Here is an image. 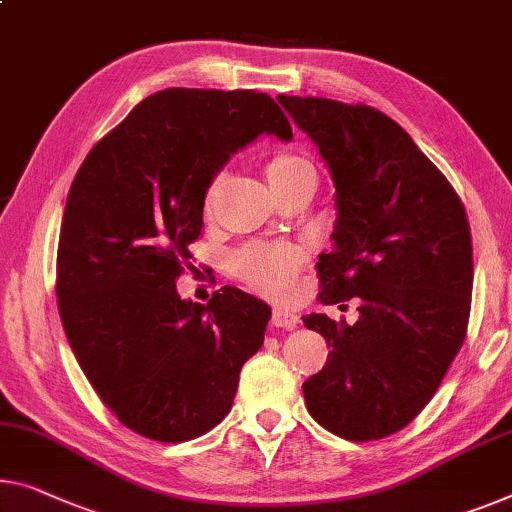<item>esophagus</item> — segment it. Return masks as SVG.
Masks as SVG:
<instances>
[{"label": "esophagus", "mask_w": 512, "mask_h": 512, "mask_svg": "<svg viewBox=\"0 0 512 512\" xmlns=\"http://www.w3.org/2000/svg\"><path fill=\"white\" fill-rule=\"evenodd\" d=\"M271 326H276V329L292 331V329H296V326H299V317H296L294 312H287V310H273Z\"/></svg>", "instance_id": "obj_1"}]
</instances>
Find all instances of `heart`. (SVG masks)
<instances>
[{
  "instance_id": "obj_1",
  "label": "heart",
  "mask_w": 512,
  "mask_h": 512,
  "mask_svg": "<svg viewBox=\"0 0 512 512\" xmlns=\"http://www.w3.org/2000/svg\"><path fill=\"white\" fill-rule=\"evenodd\" d=\"M269 181L276 193L301 183H317V170L308 158L301 154H276L266 167ZM225 181V172L213 174L204 186L202 209L213 211L218 190ZM308 253L301 246L292 243H246L236 248L230 257V269L236 278L253 287L255 292L271 296V299H285L296 285V278L303 269Z\"/></svg>"
}]
</instances>
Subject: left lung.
<instances>
[{
  "label": "left lung",
  "instance_id": "1",
  "mask_svg": "<svg viewBox=\"0 0 512 512\" xmlns=\"http://www.w3.org/2000/svg\"><path fill=\"white\" fill-rule=\"evenodd\" d=\"M278 101L335 181V248L317 262L319 301L361 303L354 326L317 312L303 317L333 349L303 384L305 407L342 439L391 437L432 400L467 338V211L451 181L384 112L317 96Z\"/></svg>",
  "mask_w": 512,
  "mask_h": 512
}]
</instances>
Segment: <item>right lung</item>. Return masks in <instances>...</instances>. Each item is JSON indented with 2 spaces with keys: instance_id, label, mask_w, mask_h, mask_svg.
Returning <instances> with one entry per match:
<instances>
[{
  "instance_id": "add662e5",
  "label": "right lung",
  "mask_w": 512,
  "mask_h": 512,
  "mask_svg": "<svg viewBox=\"0 0 512 512\" xmlns=\"http://www.w3.org/2000/svg\"><path fill=\"white\" fill-rule=\"evenodd\" d=\"M262 133L292 137L255 89H163L96 142L75 174L57 248V305L82 372L119 423L179 444L230 414L271 308L236 287L207 305L177 280L202 234L207 181Z\"/></svg>"
}]
</instances>
